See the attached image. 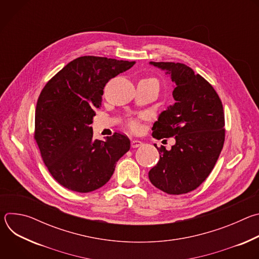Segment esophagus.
<instances>
[{
	"instance_id": "1",
	"label": "esophagus",
	"mask_w": 259,
	"mask_h": 259,
	"mask_svg": "<svg viewBox=\"0 0 259 259\" xmlns=\"http://www.w3.org/2000/svg\"><path fill=\"white\" fill-rule=\"evenodd\" d=\"M143 143H142V141H140V140H137V139H133V140H131V146L133 147V149H136V147H139V146H141Z\"/></svg>"
}]
</instances>
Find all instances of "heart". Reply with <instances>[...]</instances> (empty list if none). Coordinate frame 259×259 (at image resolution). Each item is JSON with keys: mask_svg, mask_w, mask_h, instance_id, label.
Here are the masks:
<instances>
[{"mask_svg": "<svg viewBox=\"0 0 259 259\" xmlns=\"http://www.w3.org/2000/svg\"><path fill=\"white\" fill-rule=\"evenodd\" d=\"M130 127H131L132 129H136V128H137V123L134 122V121H132V122L130 123Z\"/></svg>", "mask_w": 259, "mask_h": 259, "instance_id": "obj_1", "label": "heart"}]
</instances>
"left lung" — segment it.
<instances>
[{"mask_svg":"<svg viewBox=\"0 0 259 259\" xmlns=\"http://www.w3.org/2000/svg\"><path fill=\"white\" fill-rule=\"evenodd\" d=\"M150 64L166 71L175 84V102L162 112L152 130L157 139L175 138L167 151L158 147L160 160L149 172L154 186L169 194L196 190L209 176L225 143V113L214 88L188 65L175 62Z\"/></svg>","mask_w":259,"mask_h":259,"instance_id":"1","label":"left lung"}]
</instances>
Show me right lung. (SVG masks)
<instances>
[{"label": "right lung", "instance_id": "obj_1", "mask_svg": "<svg viewBox=\"0 0 259 259\" xmlns=\"http://www.w3.org/2000/svg\"><path fill=\"white\" fill-rule=\"evenodd\" d=\"M135 61L82 56L67 63L45 85L35 107L34 139L53 178L62 187L90 193L112 177L130 149L121 133L93 138L90 124L105 84Z\"/></svg>", "mask_w": 259, "mask_h": 259}]
</instances>
